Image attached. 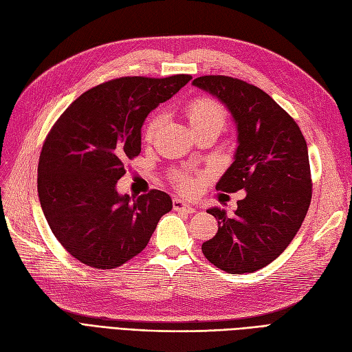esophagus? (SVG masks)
I'll use <instances>...</instances> for the list:
<instances>
[{
	"label": "esophagus",
	"mask_w": 352,
	"mask_h": 352,
	"mask_svg": "<svg viewBox=\"0 0 352 352\" xmlns=\"http://www.w3.org/2000/svg\"><path fill=\"white\" fill-rule=\"evenodd\" d=\"M173 206H174L175 211H183V212H187V214L196 212V208H195L193 205L187 204V202H184L182 199H178V197H175V199L173 201Z\"/></svg>",
	"instance_id": "1"
}]
</instances>
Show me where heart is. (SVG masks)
I'll use <instances>...</instances> for the list:
<instances>
[{
    "label": "heart",
    "mask_w": 352,
    "mask_h": 352,
    "mask_svg": "<svg viewBox=\"0 0 352 352\" xmlns=\"http://www.w3.org/2000/svg\"><path fill=\"white\" fill-rule=\"evenodd\" d=\"M184 116L195 133L204 129H217L221 132L224 124H226V113H224L223 107L220 102L208 96L195 98L190 102H187L184 107ZM162 123H164V117L160 114L151 116L146 126H144V141L148 144L155 141ZM170 182H173L179 192L192 195L199 188L201 178L188 173V170L178 169L170 174Z\"/></svg>",
    "instance_id": "b5f03b06"
}]
</instances>
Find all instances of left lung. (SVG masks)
<instances>
[{
	"mask_svg": "<svg viewBox=\"0 0 352 352\" xmlns=\"http://www.w3.org/2000/svg\"><path fill=\"white\" fill-rule=\"evenodd\" d=\"M193 85L228 105L238 126L235 162L215 188L247 190L233 215L212 208L215 236L202 253L229 274L254 272L283 253L299 232L312 197L305 137L293 117L262 89L229 76H202Z\"/></svg>",
	"mask_w": 352,
	"mask_h": 352,
	"instance_id": "8db88e82",
	"label": "left lung"
}]
</instances>
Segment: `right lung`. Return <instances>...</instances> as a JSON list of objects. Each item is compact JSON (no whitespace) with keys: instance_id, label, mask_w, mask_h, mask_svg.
Returning a JSON list of instances; mask_svg holds the SVG:
<instances>
[{"instance_id":"1","label":"right lung","mask_w":352,"mask_h":352,"mask_svg":"<svg viewBox=\"0 0 352 352\" xmlns=\"http://www.w3.org/2000/svg\"><path fill=\"white\" fill-rule=\"evenodd\" d=\"M192 80L120 77L80 95L52 126L38 160V197L53 235L90 267L114 269L147 247L173 208L165 192L120 196L124 164L140 155L147 114Z\"/></svg>"}]
</instances>
